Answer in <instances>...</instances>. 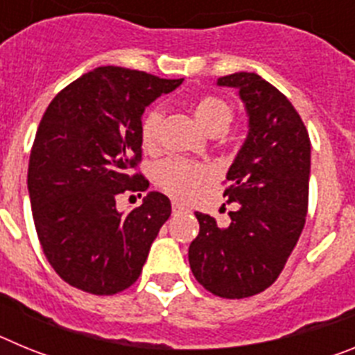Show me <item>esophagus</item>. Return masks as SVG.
<instances>
[{"mask_svg":"<svg viewBox=\"0 0 355 355\" xmlns=\"http://www.w3.org/2000/svg\"><path fill=\"white\" fill-rule=\"evenodd\" d=\"M184 209H187V206L181 205V202H178V200H174V202H172V211H174V213L184 211Z\"/></svg>","mask_w":355,"mask_h":355,"instance_id":"34e87169","label":"esophagus"}]
</instances>
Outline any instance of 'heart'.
Masks as SVG:
<instances>
[{
	"instance_id": "b5f03b06",
	"label": "heart",
	"mask_w": 355,
	"mask_h": 355,
	"mask_svg": "<svg viewBox=\"0 0 355 355\" xmlns=\"http://www.w3.org/2000/svg\"><path fill=\"white\" fill-rule=\"evenodd\" d=\"M193 115L200 128L208 133L211 131L224 133L233 121V108L222 97L205 96L193 105ZM159 124H162V110H149L140 126V139L146 149H153L158 144ZM206 178H208L206 167L199 163L187 162V159L171 158L156 167V183L178 199H187L192 196Z\"/></svg>"
}]
</instances>
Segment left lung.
Returning <instances> with one entry per match:
<instances>
[{"label":"left lung","mask_w":355,"mask_h":355,"mask_svg":"<svg viewBox=\"0 0 355 355\" xmlns=\"http://www.w3.org/2000/svg\"><path fill=\"white\" fill-rule=\"evenodd\" d=\"M238 90L247 112V137L229 167L224 192L231 224L196 213L199 234L188 261L196 279L213 295L243 299L266 290L279 277L297 245L307 213L311 142L286 96L256 72L216 80Z\"/></svg>","instance_id":"1"}]
</instances>
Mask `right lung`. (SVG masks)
<instances>
[{
    "mask_svg": "<svg viewBox=\"0 0 355 355\" xmlns=\"http://www.w3.org/2000/svg\"><path fill=\"white\" fill-rule=\"evenodd\" d=\"M181 83L105 65L67 85L42 115L28 193L44 254L71 286L114 295L139 279L171 200L149 192L124 213L115 199L149 188L142 175H131L142 159V115Z\"/></svg>",
    "mask_w": 355,
    "mask_h": 355,
    "instance_id": "add662e5",
    "label": "right lung"
}]
</instances>
